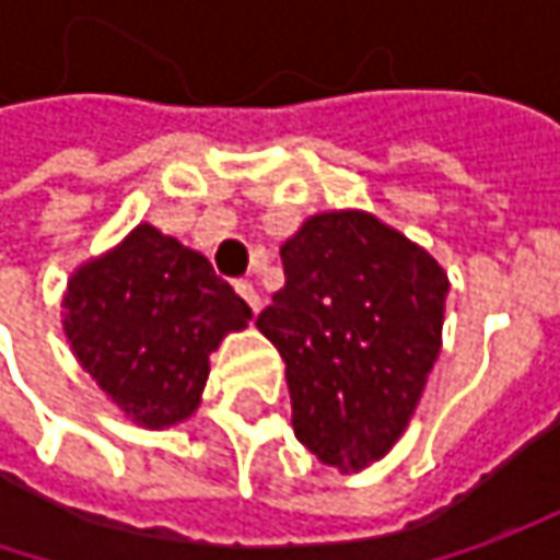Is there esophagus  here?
Instances as JSON below:
<instances>
[{
    "label": "esophagus",
    "mask_w": 560,
    "mask_h": 560,
    "mask_svg": "<svg viewBox=\"0 0 560 560\" xmlns=\"http://www.w3.org/2000/svg\"><path fill=\"white\" fill-rule=\"evenodd\" d=\"M236 292H240V295L246 299V305L252 308V312H255V314L261 312V292L255 290L252 283H246V280H243V283H236Z\"/></svg>",
    "instance_id": "obj_1"
}]
</instances>
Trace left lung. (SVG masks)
Wrapping results in <instances>:
<instances>
[{
    "mask_svg": "<svg viewBox=\"0 0 560 560\" xmlns=\"http://www.w3.org/2000/svg\"><path fill=\"white\" fill-rule=\"evenodd\" d=\"M280 258L287 287L258 330L287 361L295 440L358 474L411 423L440 358L448 273L358 208L312 214Z\"/></svg>",
    "mask_w": 560,
    "mask_h": 560,
    "instance_id": "left-lung-1",
    "label": "left lung"
}]
</instances>
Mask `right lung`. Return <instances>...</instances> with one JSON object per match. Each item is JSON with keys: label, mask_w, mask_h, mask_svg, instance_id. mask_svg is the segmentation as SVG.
Wrapping results in <instances>:
<instances>
[{"label": "right lung", "mask_w": 560, "mask_h": 560, "mask_svg": "<svg viewBox=\"0 0 560 560\" xmlns=\"http://www.w3.org/2000/svg\"><path fill=\"white\" fill-rule=\"evenodd\" d=\"M248 320L252 308L202 252L152 224L83 261L61 299V327L80 368L145 430L196 415L208 355Z\"/></svg>", "instance_id": "add662e5"}]
</instances>
